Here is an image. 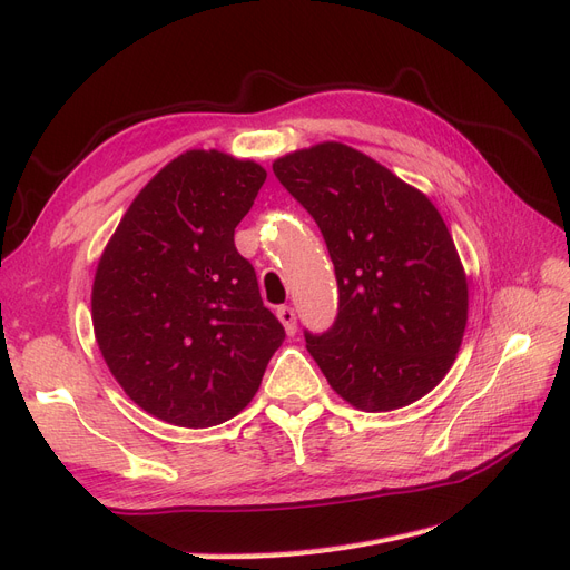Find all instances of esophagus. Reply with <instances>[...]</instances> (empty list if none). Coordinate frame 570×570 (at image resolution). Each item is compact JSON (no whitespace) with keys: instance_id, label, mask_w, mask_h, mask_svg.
Returning <instances> with one entry per match:
<instances>
[{"instance_id":"1","label":"esophagus","mask_w":570,"mask_h":570,"mask_svg":"<svg viewBox=\"0 0 570 570\" xmlns=\"http://www.w3.org/2000/svg\"><path fill=\"white\" fill-rule=\"evenodd\" d=\"M278 321L283 323L285 333H287L289 337L297 333V314H295V308H292V306H281V308H278Z\"/></svg>"}]
</instances>
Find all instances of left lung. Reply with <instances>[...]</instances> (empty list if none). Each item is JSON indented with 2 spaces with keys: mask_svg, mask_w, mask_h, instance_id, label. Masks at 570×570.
I'll return each instance as SVG.
<instances>
[{
  "mask_svg": "<svg viewBox=\"0 0 570 570\" xmlns=\"http://www.w3.org/2000/svg\"><path fill=\"white\" fill-rule=\"evenodd\" d=\"M331 252L340 312L306 350L361 411H394L452 368L469 321V281L435 204L368 154L318 142L273 161Z\"/></svg>",
  "mask_w": 570,
  "mask_h": 570,
  "instance_id": "obj_1",
  "label": "left lung"
}]
</instances>
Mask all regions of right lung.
<instances>
[{
    "label": "right lung",
    "instance_id": "1",
    "mask_svg": "<svg viewBox=\"0 0 570 570\" xmlns=\"http://www.w3.org/2000/svg\"><path fill=\"white\" fill-rule=\"evenodd\" d=\"M264 180L252 159L187 149L137 193L99 256L97 347L154 419L212 428L237 416L285 340L235 249Z\"/></svg>",
    "mask_w": 570,
    "mask_h": 570
}]
</instances>
